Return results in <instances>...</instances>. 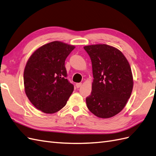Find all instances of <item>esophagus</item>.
<instances>
[{"label":"esophagus","instance_id":"obj_1","mask_svg":"<svg viewBox=\"0 0 156 156\" xmlns=\"http://www.w3.org/2000/svg\"><path fill=\"white\" fill-rule=\"evenodd\" d=\"M81 86H82V83H76V86L77 88L80 87Z\"/></svg>","mask_w":156,"mask_h":156}]
</instances>
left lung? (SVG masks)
Here are the masks:
<instances>
[{"label":"left lung","instance_id":"obj_1","mask_svg":"<svg viewBox=\"0 0 156 156\" xmlns=\"http://www.w3.org/2000/svg\"><path fill=\"white\" fill-rule=\"evenodd\" d=\"M83 49L92 64L94 81L86 99L87 108L99 118H110L122 110L133 88L131 68L119 49L105 44Z\"/></svg>","mask_w":156,"mask_h":156}]
</instances>
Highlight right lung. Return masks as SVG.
I'll use <instances>...</instances> for the list:
<instances>
[{"mask_svg": "<svg viewBox=\"0 0 156 156\" xmlns=\"http://www.w3.org/2000/svg\"><path fill=\"white\" fill-rule=\"evenodd\" d=\"M74 46L55 41L39 47L31 55L23 73L25 92L31 103L45 113L65 106L74 90L66 79L65 60Z\"/></svg>", "mask_w": 156, "mask_h": 156, "instance_id": "add662e5", "label": "right lung"}]
</instances>
